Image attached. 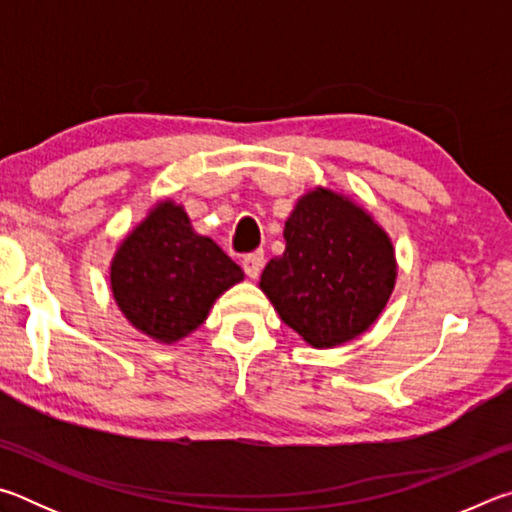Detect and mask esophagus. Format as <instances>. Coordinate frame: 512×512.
Segmentation results:
<instances>
[{
	"label": "esophagus",
	"mask_w": 512,
	"mask_h": 512,
	"mask_svg": "<svg viewBox=\"0 0 512 512\" xmlns=\"http://www.w3.org/2000/svg\"><path fill=\"white\" fill-rule=\"evenodd\" d=\"M241 266H244V271L248 277H255L262 273V266H264V253L262 250H255V253H248L244 259H241Z\"/></svg>",
	"instance_id": "esophagus-1"
}]
</instances>
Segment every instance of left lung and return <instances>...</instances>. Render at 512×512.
I'll list each match as a JSON object with an SVG mask.
<instances>
[{"label": "left lung", "instance_id": "1", "mask_svg": "<svg viewBox=\"0 0 512 512\" xmlns=\"http://www.w3.org/2000/svg\"><path fill=\"white\" fill-rule=\"evenodd\" d=\"M287 250L259 287L277 314L314 348H334L375 323L395 284L386 232L361 207L316 189L284 225Z\"/></svg>", "mask_w": 512, "mask_h": 512}]
</instances>
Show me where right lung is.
<instances>
[{
    "label": "right lung",
    "mask_w": 512,
    "mask_h": 512,
    "mask_svg": "<svg viewBox=\"0 0 512 512\" xmlns=\"http://www.w3.org/2000/svg\"><path fill=\"white\" fill-rule=\"evenodd\" d=\"M244 273L196 235L183 207L162 203L126 237L110 282L119 309L153 339L171 343L203 323L212 302Z\"/></svg>",
    "instance_id": "right-lung-1"
}]
</instances>
